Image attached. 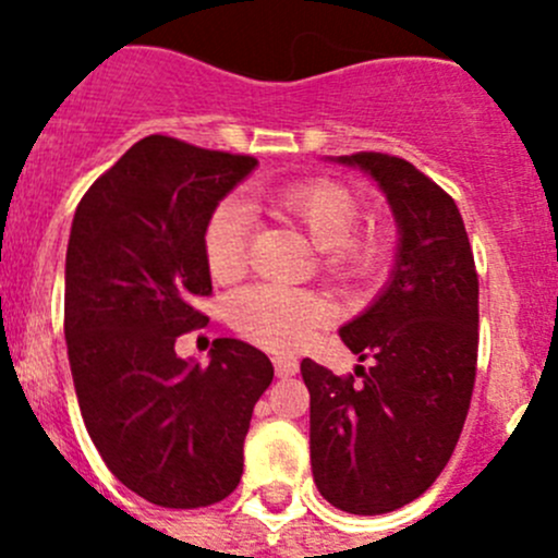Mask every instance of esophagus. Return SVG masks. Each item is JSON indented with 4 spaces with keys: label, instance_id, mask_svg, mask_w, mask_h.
Instances as JSON below:
<instances>
[{
    "label": "esophagus",
    "instance_id": "34e87169",
    "mask_svg": "<svg viewBox=\"0 0 558 558\" xmlns=\"http://www.w3.org/2000/svg\"><path fill=\"white\" fill-rule=\"evenodd\" d=\"M272 364H275V373H278V378H291V375L300 373V359L289 356V353H280V356H275Z\"/></svg>",
    "mask_w": 558,
    "mask_h": 558
}]
</instances>
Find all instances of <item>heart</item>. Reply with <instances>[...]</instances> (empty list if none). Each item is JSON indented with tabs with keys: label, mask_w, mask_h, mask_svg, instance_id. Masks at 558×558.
Returning <instances> with one entry per match:
<instances>
[{
	"label": "heart",
	"mask_w": 558,
	"mask_h": 558,
	"mask_svg": "<svg viewBox=\"0 0 558 558\" xmlns=\"http://www.w3.org/2000/svg\"><path fill=\"white\" fill-rule=\"evenodd\" d=\"M280 216L300 223L324 251V264L342 280L369 283L391 269V234L380 227L356 229L362 202L348 185L329 178L289 183L269 194ZM251 218L240 202L227 199L213 210L205 227V256L213 278L232 280L245 269ZM232 324L267 348H296L329 320L331 307L315 291L258 283L234 294Z\"/></svg>",
	"instance_id": "1"
}]
</instances>
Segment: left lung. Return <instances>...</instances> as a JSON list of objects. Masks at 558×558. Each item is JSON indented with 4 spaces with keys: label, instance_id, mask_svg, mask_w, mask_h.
<instances>
[{
    "label": "left lung",
    "instance_id": "1",
    "mask_svg": "<svg viewBox=\"0 0 558 558\" xmlns=\"http://www.w3.org/2000/svg\"><path fill=\"white\" fill-rule=\"evenodd\" d=\"M384 189L399 227L397 267L378 300L340 329L373 367L335 375L302 362L311 464L320 497L353 515L418 499L451 459L477 367V272L456 202L399 156H340Z\"/></svg>",
    "mask_w": 558,
    "mask_h": 558
}]
</instances>
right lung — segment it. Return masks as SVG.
<instances>
[{"mask_svg": "<svg viewBox=\"0 0 558 558\" xmlns=\"http://www.w3.org/2000/svg\"><path fill=\"white\" fill-rule=\"evenodd\" d=\"M253 156L150 134L83 194L64 272L77 404L107 470L161 508L221 502L243 477L253 404L272 384L258 348L218 337L210 364L174 353L213 294L205 227Z\"/></svg>", "mask_w": 558, "mask_h": 558, "instance_id": "add662e5", "label": "right lung"}]
</instances>
